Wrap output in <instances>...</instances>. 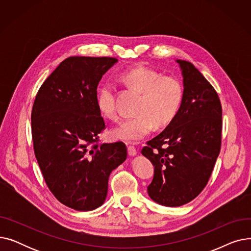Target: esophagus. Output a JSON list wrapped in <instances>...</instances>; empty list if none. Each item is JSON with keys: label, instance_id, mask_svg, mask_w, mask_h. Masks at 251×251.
<instances>
[{"label": "esophagus", "instance_id": "obj_1", "mask_svg": "<svg viewBox=\"0 0 251 251\" xmlns=\"http://www.w3.org/2000/svg\"><path fill=\"white\" fill-rule=\"evenodd\" d=\"M128 154L130 156H134L137 154V150L134 147H128Z\"/></svg>", "mask_w": 251, "mask_h": 251}]
</instances>
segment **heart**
Masks as SVG:
<instances>
[{"label": "heart", "instance_id": "obj_1", "mask_svg": "<svg viewBox=\"0 0 251 251\" xmlns=\"http://www.w3.org/2000/svg\"><path fill=\"white\" fill-rule=\"evenodd\" d=\"M128 86L140 92L135 113L110 131L115 140L136 143L151 133L154 125L164 127L177 115L183 99V87L175 77L162 76L157 71L138 67L123 71L119 75ZM98 107L101 115L110 120H117L115 86L104 83L98 96Z\"/></svg>", "mask_w": 251, "mask_h": 251}]
</instances>
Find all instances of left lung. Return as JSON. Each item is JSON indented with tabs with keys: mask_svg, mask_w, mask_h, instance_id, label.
I'll return each mask as SVG.
<instances>
[{
	"mask_svg": "<svg viewBox=\"0 0 251 251\" xmlns=\"http://www.w3.org/2000/svg\"><path fill=\"white\" fill-rule=\"evenodd\" d=\"M176 62L184 87L179 111L141 151L154 167L148 187L150 197L171 207L188 203L205 187L220 153L222 136V105L217 91L190 62Z\"/></svg>",
	"mask_w": 251,
	"mask_h": 251,
	"instance_id": "left-lung-1",
	"label": "left lung"
}]
</instances>
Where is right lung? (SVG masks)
I'll return each mask as SVG.
<instances>
[{
	"label": "right lung",
	"mask_w": 251,
	"mask_h": 251,
	"mask_svg": "<svg viewBox=\"0 0 251 251\" xmlns=\"http://www.w3.org/2000/svg\"><path fill=\"white\" fill-rule=\"evenodd\" d=\"M117 62L108 57L67 58L34 100L31 131L37 163L51 193L75 210L87 212L104 202L110 174L127 157L123 142L96 143L104 129L97 88Z\"/></svg>",
	"instance_id": "obj_1"
}]
</instances>
